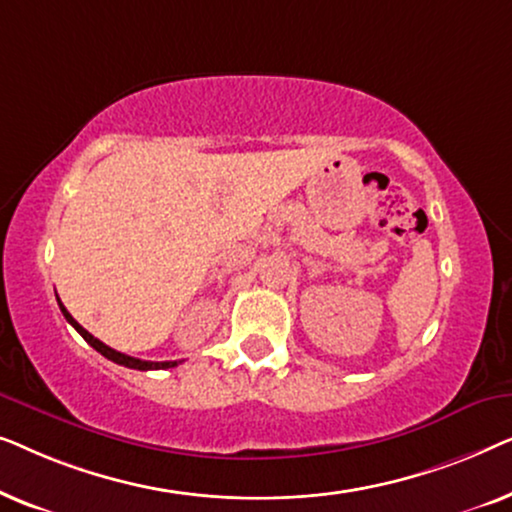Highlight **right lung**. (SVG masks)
Listing matches in <instances>:
<instances>
[{
	"instance_id": "right-lung-1",
	"label": "right lung",
	"mask_w": 512,
	"mask_h": 512,
	"mask_svg": "<svg viewBox=\"0 0 512 512\" xmlns=\"http://www.w3.org/2000/svg\"><path fill=\"white\" fill-rule=\"evenodd\" d=\"M58 305H60V310H62V314H65V319L69 321V324H72L76 331H79V335L83 340L88 342L90 347L93 349H97V352H100L102 356H107L109 361H114V363H118V366H125V368H135V370H160V368H174L177 366V361H142V359H135V356H128V354H121V352H116V349H111L109 345H104V342H100L95 338V335H90L86 328H83L79 321H76L72 314L67 312V307L60 303V298H58Z\"/></svg>"
}]
</instances>
